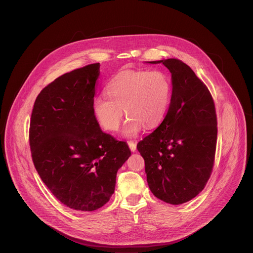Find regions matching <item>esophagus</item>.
<instances>
[{"instance_id": "obj_1", "label": "esophagus", "mask_w": 253, "mask_h": 253, "mask_svg": "<svg viewBox=\"0 0 253 253\" xmlns=\"http://www.w3.org/2000/svg\"><path fill=\"white\" fill-rule=\"evenodd\" d=\"M127 145H128V147H129V149H130L131 152H134L135 149H137V144H135V143L132 142V141L127 142Z\"/></svg>"}]
</instances>
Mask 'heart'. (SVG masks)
<instances>
[{"label": "heart", "mask_w": 253, "mask_h": 253, "mask_svg": "<svg viewBox=\"0 0 253 253\" xmlns=\"http://www.w3.org/2000/svg\"><path fill=\"white\" fill-rule=\"evenodd\" d=\"M170 76L161 70H126L113 77L107 95H97L92 110L99 125L109 131L120 127L124 109L128 118L124 132L134 137L143 128L159 125L171 101Z\"/></svg>", "instance_id": "heart-1"}]
</instances>
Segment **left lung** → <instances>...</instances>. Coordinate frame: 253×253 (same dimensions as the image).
I'll use <instances>...</instances> for the list:
<instances>
[{
    "mask_svg": "<svg viewBox=\"0 0 253 253\" xmlns=\"http://www.w3.org/2000/svg\"><path fill=\"white\" fill-rule=\"evenodd\" d=\"M162 63L171 73L172 95L161 125L137 145L148 185L159 200L186 203L205 188L215 163L217 114L205 83L184 63Z\"/></svg>",
    "mask_w": 253,
    "mask_h": 253,
    "instance_id": "8db88e82",
    "label": "left lung"
}]
</instances>
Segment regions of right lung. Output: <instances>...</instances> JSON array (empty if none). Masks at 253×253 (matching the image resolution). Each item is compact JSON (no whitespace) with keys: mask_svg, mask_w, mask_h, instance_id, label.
<instances>
[{"mask_svg":"<svg viewBox=\"0 0 253 253\" xmlns=\"http://www.w3.org/2000/svg\"><path fill=\"white\" fill-rule=\"evenodd\" d=\"M99 63L66 73L44 87L31 113L29 145L36 171L67 207L91 211L112 196L130 156L126 142L103 132L92 110Z\"/></svg>","mask_w":253,"mask_h":253,"instance_id":"right-lung-1","label":"right lung"}]
</instances>
